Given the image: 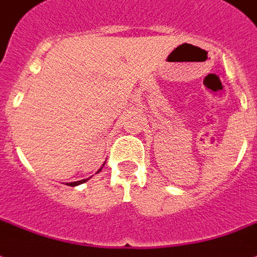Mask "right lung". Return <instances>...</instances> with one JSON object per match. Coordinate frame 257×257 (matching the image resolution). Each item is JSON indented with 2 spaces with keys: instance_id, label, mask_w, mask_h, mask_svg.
I'll return each instance as SVG.
<instances>
[{
  "instance_id": "right-lung-1",
  "label": "right lung",
  "mask_w": 257,
  "mask_h": 257,
  "mask_svg": "<svg viewBox=\"0 0 257 257\" xmlns=\"http://www.w3.org/2000/svg\"><path fill=\"white\" fill-rule=\"evenodd\" d=\"M104 164H106V162H104ZM104 164H103V166H104ZM103 166H101L100 169H99V170H97L96 173H99V172H101V169H103ZM89 178H91V177H89ZM89 178H87V180H80V181H76V182H69V186H77V185H80V184H84L85 181H88Z\"/></svg>"
}]
</instances>
